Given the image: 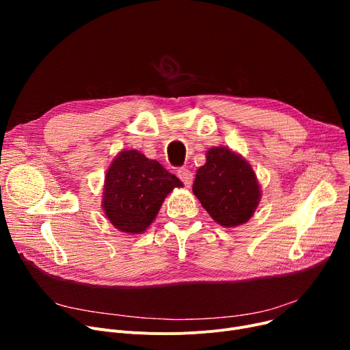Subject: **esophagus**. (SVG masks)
I'll use <instances>...</instances> for the list:
<instances>
[{
  "label": "esophagus",
  "instance_id": "1",
  "mask_svg": "<svg viewBox=\"0 0 350 350\" xmlns=\"http://www.w3.org/2000/svg\"><path fill=\"white\" fill-rule=\"evenodd\" d=\"M177 176H178V178L185 183V186L186 187H190L191 186V183H193V173L190 172V170H187V169H185V167H181V169H178L177 170Z\"/></svg>",
  "mask_w": 350,
  "mask_h": 350
}]
</instances>
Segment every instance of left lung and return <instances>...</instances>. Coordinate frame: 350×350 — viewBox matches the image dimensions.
<instances>
[{
  "label": "left lung",
  "mask_w": 350,
  "mask_h": 350,
  "mask_svg": "<svg viewBox=\"0 0 350 350\" xmlns=\"http://www.w3.org/2000/svg\"><path fill=\"white\" fill-rule=\"evenodd\" d=\"M193 193L215 223L237 227L258 207L261 190L250 163L224 146L211 147L196 173Z\"/></svg>",
  "instance_id": "obj_1"
}]
</instances>
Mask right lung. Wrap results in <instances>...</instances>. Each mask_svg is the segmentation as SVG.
I'll return each instance as SVG.
<instances>
[{"label":"right lung","instance_id":"obj_1","mask_svg":"<svg viewBox=\"0 0 350 350\" xmlns=\"http://www.w3.org/2000/svg\"><path fill=\"white\" fill-rule=\"evenodd\" d=\"M183 183L137 150H123L105 176L102 207L122 232L142 234L153 221L165 196Z\"/></svg>","mask_w":350,"mask_h":350}]
</instances>
